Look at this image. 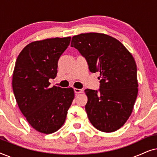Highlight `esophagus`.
I'll use <instances>...</instances> for the list:
<instances>
[{"label":"esophagus","instance_id":"esophagus-1","mask_svg":"<svg viewBox=\"0 0 157 157\" xmlns=\"http://www.w3.org/2000/svg\"><path fill=\"white\" fill-rule=\"evenodd\" d=\"M74 92L76 94H81L83 93V91L82 89H74Z\"/></svg>","mask_w":157,"mask_h":157}]
</instances>
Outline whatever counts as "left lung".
<instances>
[{"label":"left lung","instance_id":"obj_1","mask_svg":"<svg viewBox=\"0 0 157 157\" xmlns=\"http://www.w3.org/2000/svg\"><path fill=\"white\" fill-rule=\"evenodd\" d=\"M71 46L85 57L90 71L100 72L99 92L85 90L90 122L103 132L119 129L132 114L138 94L134 57L119 40L104 33L74 36Z\"/></svg>","mask_w":157,"mask_h":157}]
</instances>
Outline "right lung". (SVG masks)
<instances>
[{
	"label": "right lung",
	"mask_w": 157,
	"mask_h": 157,
	"mask_svg": "<svg viewBox=\"0 0 157 157\" xmlns=\"http://www.w3.org/2000/svg\"><path fill=\"white\" fill-rule=\"evenodd\" d=\"M71 37L30 43L19 53L12 86L18 106L34 129L52 134L63 126L74 98L72 88H50L57 74L58 61L69 46Z\"/></svg>",
	"instance_id": "obj_1"
}]
</instances>
